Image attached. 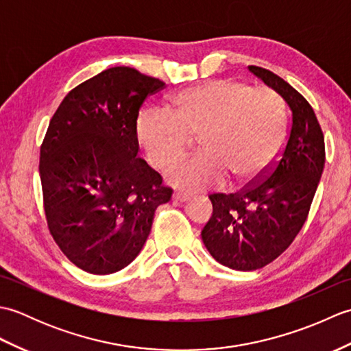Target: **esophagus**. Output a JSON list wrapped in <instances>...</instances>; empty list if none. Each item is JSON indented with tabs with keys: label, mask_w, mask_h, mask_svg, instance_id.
Here are the masks:
<instances>
[{
	"label": "esophagus",
	"mask_w": 351,
	"mask_h": 351,
	"mask_svg": "<svg viewBox=\"0 0 351 351\" xmlns=\"http://www.w3.org/2000/svg\"><path fill=\"white\" fill-rule=\"evenodd\" d=\"M171 197L178 200V202H189V200L191 199L190 195H187V193H182V191H175L173 196H171Z\"/></svg>",
	"instance_id": "1"
}]
</instances>
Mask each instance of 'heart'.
I'll return each mask as SVG.
<instances>
[{"instance_id":"1","label":"heart","mask_w":351,"mask_h":351,"mask_svg":"<svg viewBox=\"0 0 351 351\" xmlns=\"http://www.w3.org/2000/svg\"><path fill=\"white\" fill-rule=\"evenodd\" d=\"M134 134L147 161L158 169L180 158L189 136L199 134L204 151L166 170L171 185L199 191L225 184L228 176L237 184L255 180L282 149L285 114L271 88L215 80L171 96L167 113L143 110Z\"/></svg>"}]
</instances>
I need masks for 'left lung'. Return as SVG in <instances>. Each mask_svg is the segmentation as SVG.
<instances>
[{
    "label": "left lung",
    "instance_id": "1",
    "mask_svg": "<svg viewBox=\"0 0 351 351\" xmlns=\"http://www.w3.org/2000/svg\"><path fill=\"white\" fill-rule=\"evenodd\" d=\"M253 75L289 107L285 149L267 180L237 195H211L213 215L202 229L211 256L228 268L252 271L278 258L308 219L324 169V136L309 102L285 80L258 66Z\"/></svg>",
    "mask_w": 351,
    "mask_h": 351
}]
</instances>
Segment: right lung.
I'll use <instances>...</instances> for the list:
<instances>
[{
	"label": "right lung",
	"instance_id": "obj_1",
	"mask_svg": "<svg viewBox=\"0 0 351 351\" xmlns=\"http://www.w3.org/2000/svg\"><path fill=\"white\" fill-rule=\"evenodd\" d=\"M164 83L128 66L102 71L66 95L40 147L49 232L72 264L111 274L137 258L171 189L137 156L134 123Z\"/></svg>",
	"mask_w": 351,
	"mask_h": 351
}]
</instances>
